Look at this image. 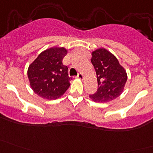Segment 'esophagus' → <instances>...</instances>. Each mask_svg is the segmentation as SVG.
I'll return each mask as SVG.
<instances>
[{
    "label": "esophagus",
    "instance_id": "34e87169",
    "mask_svg": "<svg viewBox=\"0 0 153 153\" xmlns=\"http://www.w3.org/2000/svg\"><path fill=\"white\" fill-rule=\"evenodd\" d=\"M77 78H78V79H81V80H83L84 78V75L83 73H79L78 75H77Z\"/></svg>",
    "mask_w": 153,
    "mask_h": 153
}]
</instances>
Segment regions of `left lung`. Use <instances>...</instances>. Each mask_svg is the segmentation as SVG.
Segmentation results:
<instances>
[{
    "label": "left lung",
    "mask_w": 153,
    "mask_h": 153,
    "mask_svg": "<svg viewBox=\"0 0 153 153\" xmlns=\"http://www.w3.org/2000/svg\"><path fill=\"white\" fill-rule=\"evenodd\" d=\"M91 62L95 69L98 90L89 95L92 101L107 103L121 95L127 81V73L118 58L104 47L92 52Z\"/></svg>",
    "instance_id": "left-lung-1"
}]
</instances>
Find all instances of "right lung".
I'll list each match as a JSON object with an SVG mask.
<instances>
[{
    "label": "right lung",
    "mask_w": 153,
    "mask_h": 153,
    "mask_svg": "<svg viewBox=\"0 0 153 153\" xmlns=\"http://www.w3.org/2000/svg\"><path fill=\"white\" fill-rule=\"evenodd\" d=\"M67 49L52 47L38 55L27 69L29 85L38 96L55 100L62 96L70 86L68 67L62 63Z\"/></svg>",
    "instance_id": "obj_1"
}]
</instances>
